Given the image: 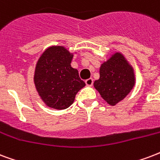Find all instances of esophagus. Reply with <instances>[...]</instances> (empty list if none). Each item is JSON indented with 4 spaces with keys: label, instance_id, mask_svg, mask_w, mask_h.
Listing matches in <instances>:
<instances>
[{
    "label": "esophagus",
    "instance_id": "esophagus-1",
    "mask_svg": "<svg viewBox=\"0 0 160 160\" xmlns=\"http://www.w3.org/2000/svg\"><path fill=\"white\" fill-rule=\"evenodd\" d=\"M93 78H88V79H87L86 81H85V83L87 84V86H89V87L93 85Z\"/></svg>",
    "mask_w": 160,
    "mask_h": 160
}]
</instances>
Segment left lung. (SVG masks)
Wrapping results in <instances>:
<instances>
[{"label":"left lung","instance_id":"8db88e82","mask_svg":"<svg viewBox=\"0 0 160 160\" xmlns=\"http://www.w3.org/2000/svg\"><path fill=\"white\" fill-rule=\"evenodd\" d=\"M135 83L132 66L121 53L116 52L101 64L99 78L93 86L104 101L114 106L129 94Z\"/></svg>","mask_w":160,"mask_h":160}]
</instances>
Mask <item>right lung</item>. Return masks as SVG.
<instances>
[{
	"label": "right lung",
	"mask_w": 160,
	"mask_h": 160,
	"mask_svg": "<svg viewBox=\"0 0 160 160\" xmlns=\"http://www.w3.org/2000/svg\"><path fill=\"white\" fill-rule=\"evenodd\" d=\"M73 53L64 46L47 48L36 63L33 75L35 88L43 102L56 110L72 104L76 94L85 86L78 71L71 66Z\"/></svg>",
	"instance_id": "right-lung-1"
}]
</instances>
